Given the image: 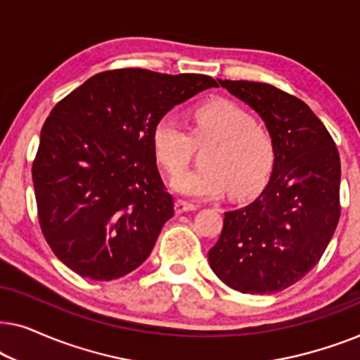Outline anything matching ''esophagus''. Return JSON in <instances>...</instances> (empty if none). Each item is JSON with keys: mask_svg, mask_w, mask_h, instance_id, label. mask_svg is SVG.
Segmentation results:
<instances>
[{"mask_svg": "<svg viewBox=\"0 0 360 360\" xmlns=\"http://www.w3.org/2000/svg\"><path fill=\"white\" fill-rule=\"evenodd\" d=\"M198 206L196 205H191V203H186L184 200H176L175 201V213L176 214H184V213H188V211H195Z\"/></svg>", "mask_w": 360, "mask_h": 360, "instance_id": "1", "label": "esophagus"}]
</instances>
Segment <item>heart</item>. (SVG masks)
Listing matches in <instances>:
<instances>
[{"label": "heart", "instance_id": "obj_1", "mask_svg": "<svg viewBox=\"0 0 360 360\" xmlns=\"http://www.w3.org/2000/svg\"><path fill=\"white\" fill-rule=\"evenodd\" d=\"M210 143L203 169L182 172L194 144ZM157 160L174 175L172 190L191 200H214L231 190L236 198L254 195L267 181L275 144L250 112L229 100L205 103L193 111L191 134L172 117H162L152 132Z\"/></svg>", "mask_w": 360, "mask_h": 360}]
</instances>
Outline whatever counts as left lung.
<instances>
[{"instance_id":"obj_1","label":"left lung","mask_w":360,"mask_h":360,"mask_svg":"<svg viewBox=\"0 0 360 360\" xmlns=\"http://www.w3.org/2000/svg\"><path fill=\"white\" fill-rule=\"evenodd\" d=\"M218 82L265 122L275 162L262 193L224 213L210 265L240 293L282 292L318 264L336 231L339 152L323 122L297 96L267 83Z\"/></svg>"}]
</instances>
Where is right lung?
<instances>
[{
	"label": "right lung",
	"instance_id": "1",
	"mask_svg": "<svg viewBox=\"0 0 360 360\" xmlns=\"http://www.w3.org/2000/svg\"><path fill=\"white\" fill-rule=\"evenodd\" d=\"M208 75L144 68L96 73L57 103L32 164L39 223L53 254L82 277L108 282L136 270L174 216L152 132Z\"/></svg>",
	"mask_w": 360,
	"mask_h": 360
}]
</instances>
